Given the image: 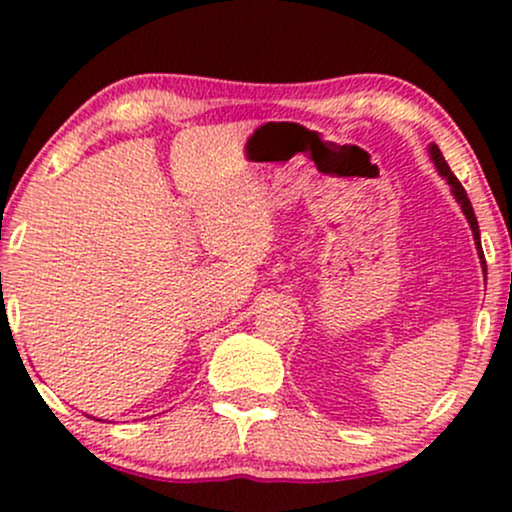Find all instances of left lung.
Listing matches in <instances>:
<instances>
[{
  "label": "left lung",
  "mask_w": 512,
  "mask_h": 512,
  "mask_svg": "<svg viewBox=\"0 0 512 512\" xmlns=\"http://www.w3.org/2000/svg\"><path fill=\"white\" fill-rule=\"evenodd\" d=\"M431 158H433V163H436L438 173H440V175H443V178H445V180H448V185H450L452 195H455V199H457V204H460V207H462V211H464V216H467L469 226H472V233H474V243H477V248H479V255H481V260H484V252H481V240H479V223H477V216H474L472 202H469L467 192H464L462 182L455 178V173H452V170H450V166H448V161H445V158H443V154H440V149H438V146H436V144H431ZM484 272H486V264H484Z\"/></svg>",
  "instance_id": "obj_1"
}]
</instances>
